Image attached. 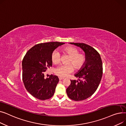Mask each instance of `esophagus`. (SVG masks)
I'll return each mask as SVG.
<instances>
[{
    "label": "esophagus",
    "mask_w": 126,
    "mask_h": 126,
    "mask_svg": "<svg viewBox=\"0 0 126 126\" xmlns=\"http://www.w3.org/2000/svg\"><path fill=\"white\" fill-rule=\"evenodd\" d=\"M64 79V78H63V77H59V80H63V79Z\"/></svg>",
    "instance_id": "esophagus-1"
}]
</instances>
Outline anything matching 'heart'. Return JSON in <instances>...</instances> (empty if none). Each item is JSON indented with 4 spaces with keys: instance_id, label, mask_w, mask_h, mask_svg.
Returning a JSON list of instances; mask_svg holds the SVG:
<instances>
[{
    "instance_id": "1",
    "label": "heart",
    "mask_w": 126,
    "mask_h": 126,
    "mask_svg": "<svg viewBox=\"0 0 126 126\" xmlns=\"http://www.w3.org/2000/svg\"><path fill=\"white\" fill-rule=\"evenodd\" d=\"M63 51L68 55L70 57L68 60V64L61 65L55 69V73L61 77L67 76L74 70L73 64L77 69H80L85 64L86 57L83 54L79 53V50L72 46H68L64 48ZM51 59L53 63L59 64L61 60V55L57 50L53 51L51 56Z\"/></svg>"
}]
</instances>
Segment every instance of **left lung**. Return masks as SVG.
<instances>
[{
    "label": "left lung",
    "instance_id": "obj_1",
    "mask_svg": "<svg viewBox=\"0 0 126 126\" xmlns=\"http://www.w3.org/2000/svg\"><path fill=\"white\" fill-rule=\"evenodd\" d=\"M81 47L85 52L86 60L84 66L75 76L82 79L70 80L66 89L68 96L76 101H82L93 94L97 89L103 75V65L99 53L92 47L83 43H70Z\"/></svg>",
    "mask_w": 126,
    "mask_h": 126
}]
</instances>
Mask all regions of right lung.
<instances>
[{
  "mask_svg": "<svg viewBox=\"0 0 126 126\" xmlns=\"http://www.w3.org/2000/svg\"><path fill=\"white\" fill-rule=\"evenodd\" d=\"M64 43L50 42L39 43L29 49L22 60V80L24 86L33 96L41 100L54 95L59 78L50 75L44 78V72L52 66V52Z\"/></svg>",
  "mask_w": 126,
  "mask_h": 126,
  "instance_id": "obj_1",
  "label": "right lung"
}]
</instances>
